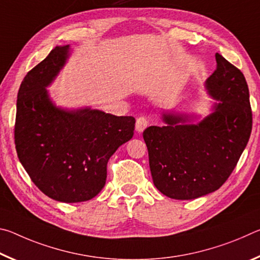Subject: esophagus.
<instances>
[{
	"label": "esophagus",
	"mask_w": 260,
	"mask_h": 260,
	"mask_svg": "<svg viewBox=\"0 0 260 260\" xmlns=\"http://www.w3.org/2000/svg\"><path fill=\"white\" fill-rule=\"evenodd\" d=\"M147 126H148L147 118L140 117V118H138V119H136L135 128H136V131L139 132V133H142V132L147 128Z\"/></svg>",
	"instance_id": "obj_1"
}]
</instances>
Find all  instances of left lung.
I'll use <instances>...</instances> for the list:
<instances>
[{
	"instance_id": "1",
	"label": "left lung",
	"mask_w": 260,
	"mask_h": 260,
	"mask_svg": "<svg viewBox=\"0 0 260 260\" xmlns=\"http://www.w3.org/2000/svg\"><path fill=\"white\" fill-rule=\"evenodd\" d=\"M217 70L205 89L214 100L204 119L162 112L164 126L143 132L153 184L173 200H195L225 183L248 144L252 128L249 88L239 69L218 52Z\"/></svg>"
}]
</instances>
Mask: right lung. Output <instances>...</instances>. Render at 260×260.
Instances as JSON below:
<instances>
[{"instance_id": "add662e5", "label": "right lung", "mask_w": 260, "mask_h": 260, "mask_svg": "<svg viewBox=\"0 0 260 260\" xmlns=\"http://www.w3.org/2000/svg\"><path fill=\"white\" fill-rule=\"evenodd\" d=\"M70 55V45L56 46L21 81L15 144L21 165L43 193L63 203H78L102 190L108 160L133 138L135 119L89 107H57L47 87Z\"/></svg>"}]
</instances>
